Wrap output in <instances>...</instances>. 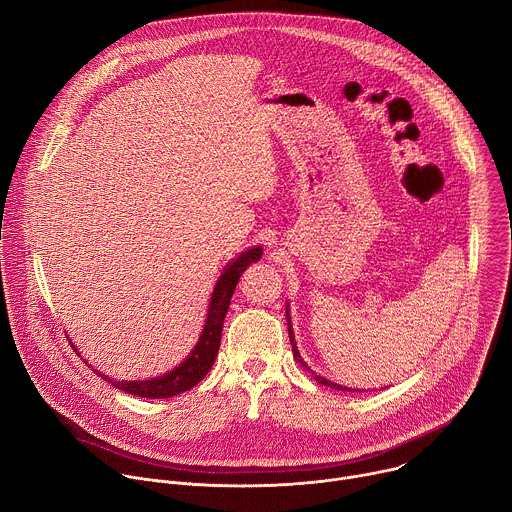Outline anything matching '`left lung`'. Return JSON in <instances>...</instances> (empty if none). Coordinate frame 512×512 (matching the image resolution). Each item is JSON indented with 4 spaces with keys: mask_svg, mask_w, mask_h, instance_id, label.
Here are the masks:
<instances>
[{
    "mask_svg": "<svg viewBox=\"0 0 512 512\" xmlns=\"http://www.w3.org/2000/svg\"><path fill=\"white\" fill-rule=\"evenodd\" d=\"M287 316V332H289V342H291V350H294V358L302 364V367H306L308 369V364L302 360V356H300V352H298V346H296V336H294V330H291V324H289V314H285ZM310 371V369H308ZM314 375V373H312ZM320 385H326V387H332V389H338V391H350V389H346V387H342V385H336V383H330V381H326V379H322V377H314ZM358 391V389H356Z\"/></svg>",
    "mask_w": 512,
    "mask_h": 512,
    "instance_id": "8db88e82",
    "label": "left lung"
}]
</instances>
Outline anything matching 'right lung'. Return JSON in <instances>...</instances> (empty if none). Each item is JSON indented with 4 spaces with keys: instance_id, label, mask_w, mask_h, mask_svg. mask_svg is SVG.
Returning a JSON list of instances; mask_svg holds the SVG:
<instances>
[{
    "instance_id": "1",
    "label": "right lung",
    "mask_w": 512,
    "mask_h": 512,
    "mask_svg": "<svg viewBox=\"0 0 512 512\" xmlns=\"http://www.w3.org/2000/svg\"><path fill=\"white\" fill-rule=\"evenodd\" d=\"M261 255H263L261 247H253L241 253L233 263L225 267L223 275L218 277L216 287L212 291L206 324L198 338V344L194 346V350L188 354V358L180 364V367L150 381H115V383L113 379L97 373L95 369L93 371L105 381L113 383L117 389L135 397H148V399H168L198 385L204 379V375L210 371L214 358L218 354V346H221V336H223V322L233 298V291L239 283V277L251 263L259 261Z\"/></svg>"
}]
</instances>
